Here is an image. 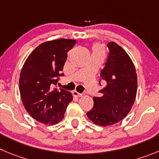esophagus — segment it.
I'll list each match as a JSON object with an SVG mask.
<instances>
[{
    "label": "esophagus",
    "instance_id": "esophagus-1",
    "mask_svg": "<svg viewBox=\"0 0 159 159\" xmlns=\"http://www.w3.org/2000/svg\"><path fill=\"white\" fill-rule=\"evenodd\" d=\"M72 94H73V96H77V97H81V96H82V94H81V93H78L77 91H73Z\"/></svg>",
    "mask_w": 159,
    "mask_h": 159
}]
</instances>
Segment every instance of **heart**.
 I'll list each match as a JSON object with an SVG mask.
<instances>
[{"instance_id":"1","label":"heart","mask_w":159,"mask_h":159,"mask_svg":"<svg viewBox=\"0 0 159 159\" xmlns=\"http://www.w3.org/2000/svg\"><path fill=\"white\" fill-rule=\"evenodd\" d=\"M94 51H100V52H102L101 47H100V46H99V45H96L94 47Z\"/></svg>"}]
</instances>
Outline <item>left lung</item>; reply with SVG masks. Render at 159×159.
Listing matches in <instances>:
<instances>
[{
    "label": "left lung",
    "mask_w": 159,
    "mask_h": 159,
    "mask_svg": "<svg viewBox=\"0 0 159 159\" xmlns=\"http://www.w3.org/2000/svg\"><path fill=\"white\" fill-rule=\"evenodd\" d=\"M107 47L110 53L100 72L106 86L99 91L101 96L93 97V107L87 113L94 124L101 126L111 125L125 118L137 92V76L132 59L117 43L109 42Z\"/></svg>",
    "instance_id": "8db88e82"
}]
</instances>
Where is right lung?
<instances>
[{"label":"right lung","mask_w":159,"mask_h":159,"mask_svg":"<svg viewBox=\"0 0 159 159\" xmlns=\"http://www.w3.org/2000/svg\"><path fill=\"white\" fill-rule=\"evenodd\" d=\"M76 40L58 39L38 45L23 64L19 92L25 109L33 118L44 124L62 121L66 107L73 100L70 92L54 85L63 76L68 51Z\"/></svg>","instance_id":"add662e5"}]
</instances>
